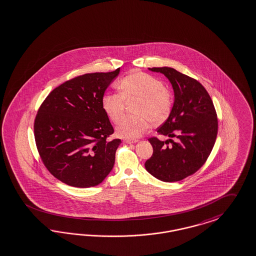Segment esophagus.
Wrapping results in <instances>:
<instances>
[{
    "label": "esophagus",
    "instance_id": "1",
    "mask_svg": "<svg viewBox=\"0 0 256 256\" xmlns=\"http://www.w3.org/2000/svg\"><path fill=\"white\" fill-rule=\"evenodd\" d=\"M125 142H127V143L131 144V143H134V142H136V140H125Z\"/></svg>",
    "mask_w": 256,
    "mask_h": 256
}]
</instances>
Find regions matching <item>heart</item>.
I'll return each instance as SVG.
<instances>
[{
  "label": "heart",
  "instance_id": "heart-1",
  "mask_svg": "<svg viewBox=\"0 0 256 256\" xmlns=\"http://www.w3.org/2000/svg\"><path fill=\"white\" fill-rule=\"evenodd\" d=\"M118 93H105L102 106L107 116L118 124L124 116L125 102L138 100L134 118H125L116 126V134L128 140L140 138L152 124L164 122L170 116L174 96L160 80L143 72H134L118 82Z\"/></svg>",
  "mask_w": 256,
  "mask_h": 256
}]
</instances>
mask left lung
I'll list each match as a JSON object with an SVG mask.
<instances>
[{
    "label": "left lung",
    "instance_id": "8db88e82",
    "mask_svg": "<svg viewBox=\"0 0 256 256\" xmlns=\"http://www.w3.org/2000/svg\"><path fill=\"white\" fill-rule=\"evenodd\" d=\"M149 69L169 78L174 102L169 118L156 130L170 138L148 140L152 154L145 168L161 181H180L196 172L208 160L218 136V114L207 90L196 80L170 67Z\"/></svg>",
    "mask_w": 256,
    "mask_h": 256
}]
</instances>
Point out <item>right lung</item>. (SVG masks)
Segmentation results:
<instances>
[{"label":"right lung","instance_id":"1","mask_svg":"<svg viewBox=\"0 0 256 256\" xmlns=\"http://www.w3.org/2000/svg\"><path fill=\"white\" fill-rule=\"evenodd\" d=\"M120 69L75 76L52 90L38 108L34 136L40 158L57 180L76 188L102 183L113 169L120 138L102 98Z\"/></svg>","mask_w":256,"mask_h":256}]
</instances>
